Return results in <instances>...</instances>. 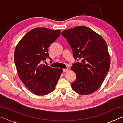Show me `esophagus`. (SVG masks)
Masks as SVG:
<instances>
[{
	"instance_id": "obj_1",
	"label": "esophagus",
	"mask_w": 123,
	"mask_h": 123,
	"mask_svg": "<svg viewBox=\"0 0 123 123\" xmlns=\"http://www.w3.org/2000/svg\"><path fill=\"white\" fill-rule=\"evenodd\" d=\"M68 70V68H66V69H63V72L65 73V72H67Z\"/></svg>"
}]
</instances>
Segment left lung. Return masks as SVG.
Returning a JSON list of instances; mask_svg holds the SVG:
<instances>
[{"label": "left lung", "mask_w": 123, "mask_h": 123, "mask_svg": "<svg viewBox=\"0 0 123 123\" xmlns=\"http://www.w3.org/2000/svg\"><path fill=\"white\" fill-rule=\"evenodd\" d=\"M62 35L77 61L71 67L76 74L72 84L73 90L82 95L94 92L100 87L110 68L106 43L99 35L84 26L64 30Z\"/></svg>", "instance_id": "obj_1"}]
</instances>
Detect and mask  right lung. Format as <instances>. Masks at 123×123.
I'll list each match as a JSON object with an SVG mask.
<instances>
[{
    "label": "right lung",
    "instance_id": "right-lung-1",
    "mask_svg": "<svg viewBox=\"0 0 123 123\" xmlns=\"http://www.w3.org/2000/svg\"><path fill=\"white\" fill-rule=\"evenodd\" d=\"M61 34L59 30L36 28L23 37L16 48L14 63L19 78L35 94L44 95L55 88L62 72L42 62L50 58L48 48Z\"/></svg>",
    "mask_w": 123,
    "mask_h": 123
}]
</instances>
